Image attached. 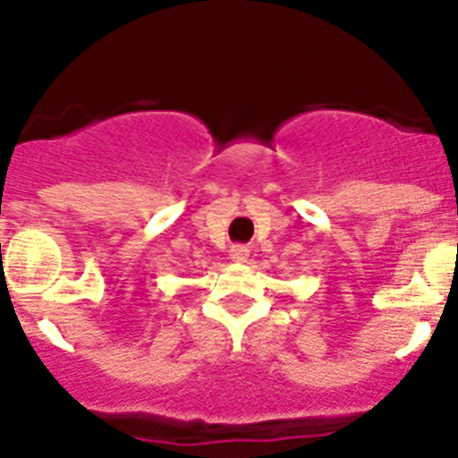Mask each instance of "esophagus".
<instances>
[{"mask_svg":"<svg viewBox=\"0 0 458 458\" xmlns=\"http://www.w3.org/2000/svg\"><path fill=\"white\" fill-rule=\"evenodd\" d=\"M229 257H232L233 261H238V264H242V261H248L250 250L245 248V245H232V250H229Z\"/></svg>","mask_w":458,"mask_h":458,"instance_id":"obj_1","label":"esophagus"}]
</instances>
